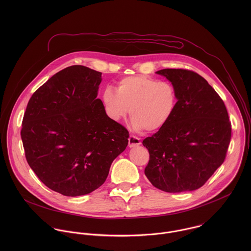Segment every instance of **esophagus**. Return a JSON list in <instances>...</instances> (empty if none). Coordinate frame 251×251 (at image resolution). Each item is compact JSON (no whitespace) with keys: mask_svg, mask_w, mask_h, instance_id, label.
Masks as SVG:
<instances>
[{"mask_svg":"<svg viewBox=\"0 0 251 251\" xmlns=\"http://www.w3.org/2000/svg\"><path fill=\"white\" fill-rule=\"evenodd\" d=\"M141 145V141L139 138L135 137V136H132L130 135L129 138H128V147L129 148H135V147H138Z\"/></svg>","mask_w":251,"mask_h":251,"instance_id":"esophagus-1","label":"esophagus"}]
</instances>
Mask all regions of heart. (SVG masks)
Listing matches in <instances>:
<instances>
[{
	"mask_svg": "<svg viewBox=\"0 0 251 251\" xmlns=\"http://www.w3.org/2000/svg\"><path fill=\"white\" fill-rule=\"evenodd\" d=\"M102 102L113 121L125 119L130 109L132 128L152 132L171 121L178 105V95L169 82L134 75L122 78L117 84V91L107 87L102 94Z\"/></svg>",
	"mask_w": 251,
	"mask_h": 251,
	"instance_id": "obj_1",
	"label": "heart"
}]
</instances>
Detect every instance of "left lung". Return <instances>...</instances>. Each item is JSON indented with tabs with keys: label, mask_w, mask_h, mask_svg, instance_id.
<instances>
[{
	"label": "left lung",
	"mask_w": 251,
	"mask_h": 251,
	"mask_svg": "<svg viewBox=\"0 0 251 251\" xmlns=\"http://www.w3.org/2000/svg\"><path fill=\"white\" fill-rule=\"evenodd\" d=\"M175 87L178 105L171 121L143 140L150 153L145 175L166 192L198 189L223 163L231 140V123L223 100L196 72H156Z\"/></svg>",
	"instance_id": "left-lung-1"
}]
</instances>
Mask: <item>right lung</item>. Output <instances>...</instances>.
Masks as SVG:
<instances>
[{
  "label": "right lung",
  "instance_id": "add662e5",
  "mask_svg": "<svg viewBox=\"0 0 251 251\" xmlns=\"http://www.w3.org/2000/svg\"><path fill=\"white\" fill-rule=\"evenodd\" d=\"M101 72L72 66L53 75L30 99L21 139L26 159L47 187L66 196L99 188L128 131L98 99Z\"/></svg>",
  "mask_w": 251,
  "mask_h": 251
}]
</instances>
